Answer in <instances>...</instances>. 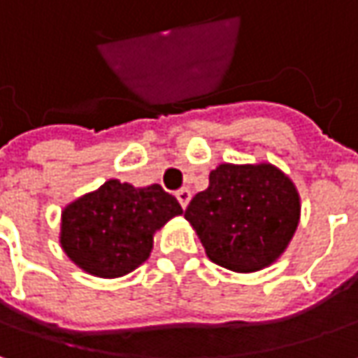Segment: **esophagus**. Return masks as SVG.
Returning a JSON list of instances; mask_svg holds the SVG:
<instances>
[{"mask_svg":"<svg viewBox=\"0 0 358 358\" xmlns=\"http://www.w3.org/2000/svg\"><path fill=\"white\" fill-rule=\"evenodd\" d=\"M176 198H178L180 206H182V208H186V206H188V202H190L192 192L188 190V188H180V190L176 192Z\"/></svg>","mask_w":358,"mask_h":358,"instance_id":"34e87169","label":"esophagus"}]
</instances>
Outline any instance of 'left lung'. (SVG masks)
Here are the masks:
<instances>
[{
    "instance_id": "obj_1",
    "label": "left lung",
    "mask_w": 358,
    "mask_h": 358,
    "mask_svg": "<svg viewBox=\"0 0 358 358\" xmlns=\"http://www.w3.org/2000/svg\"><path fill=\"white\" fill-rule=\"evenodd\" d=\"M299 216L295 184L267 162L220 164L184 212L206 255L238 273L273 264L289 245Z\"/></svg>"
}]
</instances>
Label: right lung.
Here are the masks:
<instances>
[{"mask_svg": "<svg viewBox=\"0 0 358 358\" xmlns=\"http://www.w3.org/2000/svg\"><path fill=\"white\" fill-rule=\"evenodd\" d=\"M180 214L178 200L160 184L134 188L129 182L108 180L63 210L59 241L83 271L122 278L148 259L156 231Z\"/></svg>", "mask_w": 358, "mask_h": 358, "instance_id": "add662e5", "label": "right lung"}]
</instances>
